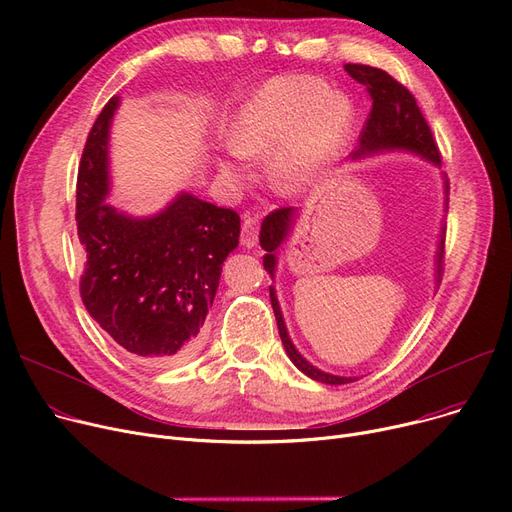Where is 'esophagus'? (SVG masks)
<instances>
[{
	"label": "esophagus",
	"instance_id": "esophagus-1",
	"mask_svg": "<svg viewBox=\"0 0 512 512\" xmlns=\"http://www.w3.org/2000/svg\"><path fill=\"white\" fill-rule=\"evenodd\" d=\"M259 240V220L253 218V215H247L245 222H242V230H240V242L245 247H255Z\"/></svg>",
	"mask_w": 512,
	"mask_h": 512
}]
</instances>
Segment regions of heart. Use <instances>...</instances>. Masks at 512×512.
<instances>
[{
	"label": "heart",
	"instance_id": "heart-1",
	"mask_svg": "<svg viewBox=\"0 0 512 512\" xmlns=\"http://www.w3.org/2000/svg\"><path fill=\"white\" fill-rule=\"evenodd\" d=\"M351 124V105L321 80L282 78L245 105L232 128V147L245 157L276 153L270 168L276 186L297 193L336 159ZM224 172L240 176L234 164H224Z\"/></svg>",
	"mask_w": 512,
	"mask_h": 512
}]
</instances>
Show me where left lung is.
Listing matches in <instances>:
<instances>
[{
  "label": "left lung",
  "mask_w": 512,
  "mask_h": 512,
  "mask_svg": "<svg viewBox=\"0 0 512 512\" xmlns=\"http://www.w3.org/2000/svg\"><path fill=\"white\" fill-rule=\"evenodd\" d=\"M344 70L351 74L357 83L365 85V89L371 97V112H369V116L363 124V130L359 134V151L355 155L375 153V151H384V149H409V151L423 155L425 159H432V161H436V164H440L442 155H440L438 143L432 134V128H429L427 120L423 118L419 105H417V99L405 85L398 83L392 74H388L382 68H373V66H365V64H346ZM446 191H448V184H446ZM292 215H294L292 207H280V209H274L272 213H267L263 224H261L259 242H261L263 251H267L263 257V267L272 276H274V267H276V249L280 247V242L286 238V234L290 230ZM438 255H440L438 261L442 263L444 240H442V251ZM440 270H442V265H438V274L442 276ZM270 299H272V307L276 313L282 344L286 348V355L290 357V361L294 365H297L305 375H309V378H313L321 384L336 386V384L355 382L353 378H338V375L319 371L309 361H305L288 338L274 288H270Z\"/></svg>",
  "instance_id": "8db88e82"
}]
</instances>
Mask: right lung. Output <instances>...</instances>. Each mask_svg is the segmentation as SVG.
Listing matches in <instances>:
<instances>
[{
  "label": "right lung",
  "instance_id": "right-lung-1",
  "mask_svg": "<svg viewBox=\"0 0 512 512\" xmlns=\"http://www.w3.org/2000/svg\"><path fill=\"white\" fill-rule=\"evenodd\" d=\"M116 107L118 97L105 103L78 164L76 230L87 255L80 299L126 353L176 365L197 351L222 263L238 245L240 218L186 193L149 220L105 205L107 130Z\"/></svg>",
  "mask_w": 512,
  "mask_h": 512
}]
</instances>
